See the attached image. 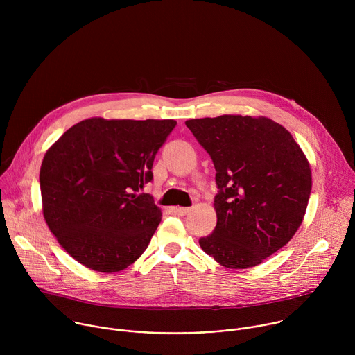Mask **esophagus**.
Returning a JSON list of instances; mask_svg holds the SVG:
<instances>
[{
  "label": "esophagus",
  "mask_w": 355,
  "mask_h": 355,
  "mask_svg": "<svg viewBox=\"0 0 355 355\" xmlns=\"http://www.w3.org/2000/svg\"><path fill=\"white\" fill-rule=\"evenodd\" d=\"M175 211H177V214H178L180 216H185V215H188V214L191 212V208H182V207H180V208H177Z\"/></svg>",
  "instance_id": "obj_1"
}]
</instances>
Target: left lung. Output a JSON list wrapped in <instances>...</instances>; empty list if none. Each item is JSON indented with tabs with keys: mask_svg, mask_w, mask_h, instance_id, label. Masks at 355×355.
I'll list each match as a JSON object with an SVG mask.
<instances>
[{
	"mask_svg": "<svg viewBox=\"0 0 355 355\" xmlns=\"http://www.w3.org/2000/svg\"><path fill=\"white\" fill-rule=\"evenodd\" d=\"M216 170L218 223L199 245L232 270L261 264L299 229L312 191L309 162L292 135L266 118L185 122Z\"/></svg>",
	"mask_w": 355,
	"mask_h": 355,
	"instance_id": "8db88e82",
	"label": "left lung"
}]
</instances>
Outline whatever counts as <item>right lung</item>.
I'll return each mask as SVG.
<instances>
[{"label":"right lung","mask_w":355,"mask_h":355,"mask_svg":"<svg viewBox=\"0 0 355 355\" xmlns=\"http://www.w3.org/2000/svg\"><path fill=\"white\" fill-rule=\"evenodd\" d=\"M175 125L89 118L46 151L39 175L43 216L76 261L112 274L143 254L162 211L153 196L137 192L153 180L155 157Z\"/></svg>","instance_id":"1"}]
</instances>
